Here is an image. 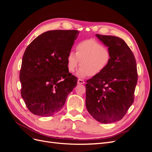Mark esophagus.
Segmentation results:
<instances>
[{
    "label": "esophagus",
    "instance_id": "esophagus-1",
    "mask_svg": "<svg viewBox=\"0 0 152 152\" xmlns=\"http://www.w3.org/2000/svg\"><path fill=\"white\" fill-rule=\"evenodd\" d=\"M84 83H85V82L83 80L78 79V80H77V84H84Z\"/></svg>",
    "mask_w": 152,
    "mask_h": 152
}]
</instances>
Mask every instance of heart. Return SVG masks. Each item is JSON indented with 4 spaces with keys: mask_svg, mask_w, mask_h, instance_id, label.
Returning a JSON list of instances; mask_svg holds the SVG:
<instances>
[{
    "mask_svg": "<svg viewBox=\"0 0 152 152\" xmlns=\"http://www.w3.org/2000/svg\"><path fill=\"white\" fill-rule=\"evenodd\" d=\"M110 49L103 46L94 39L81 41L75 46V53L70 52L66 58L68 72H73L80 61V68L77 75L84 78L87 75L94 77L99 75L108 67L111 61Z\"/></svg>",
    "mask_w": 152,
    "mask_h": 152,
    "instance_id": "obj_1",
    "label": "heart"
}]
</instances>
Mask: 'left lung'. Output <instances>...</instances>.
Returning <instances> with one entry per match:
<instances>
[{"mask_svg":"<svg viewBox=\"0 0 152 152\" xmlns=\"http://www.w3.org/2000/svg\"><path fill=\"white\" fill-rule=\"evenodd\" d=\"M96 36L110 49L112 58L103 72L87 80L86 106L95 120L112 123L121 120L134 102L136 61L123 39L112 35Z\"/></svg>","mask_w":152,"mask_h":152,"instance_id":"obj_1","label":"left lung"}]
</instances>
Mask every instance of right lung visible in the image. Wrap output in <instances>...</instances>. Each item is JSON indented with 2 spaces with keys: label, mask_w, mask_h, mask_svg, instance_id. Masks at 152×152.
<instances>
[{
  "label": "right lung",
  "mask_w": 152,
  "mask_h": 152,
  "mask_svg": "<svg viewBox=\"0 0 152 152\" xmlns=\"http://www.w3.org/2000/svg\"><path fill=\"white\" fill-rule=\"evenodd\" d=\"M79 34L77 30L48 31L26 48L20 73L21 94L34 115L49 117L58 112L77 86L66 58Z\"/></svg>",
  "instance_id": "add662e5"
}]
</instances>
